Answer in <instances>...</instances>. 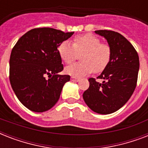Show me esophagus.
<instances>
[{"label": "esophagus", "instance_id": "obj_1", "mask_svg": "<svg viewBox=\"0 0 148 148\" xmlns=\"http://www.w3.org/2000/svg\"><path fill=\"white\" fill-rule=\"evenodd\" d=\"M71 81H79L78 77H73V76L71 77Z\"/></svg>", "mask_w": 148, "mask_h": 148}]
</instances>
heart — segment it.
Listing matches in <instances>:
<instances>
[{"label": "heart", "instance_id": "b5f03b06", "mask_svg": "<svg viewBox=\"0 0 148 148\" xmlns=\"http://www.w3.org/2000/svg\"><path fill=\"white\" fill-rule=\"evenodd\" d=\"M58 51L60 59L71 64L80 54L81 62L74 63L65 68V72L73 77H80L94 73H101L107 68L112 58L110 45L101 43V40L91 34L76 36L72 45L64 40L59 45Z\"/></svg>", "mask_w": 148, "mask_h": 148}]
</instances>
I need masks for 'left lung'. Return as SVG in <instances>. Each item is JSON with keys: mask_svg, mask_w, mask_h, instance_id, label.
<instances>
[{"mask_svg": "<svg viewBox=\"0 0 148 148\" xmlns=\"http://www.w3.org/2000/svg\"><path fill=\"white\" fill-rule=\"evenodd\" d=\"M107 39L112 58L97 79H88L90 86L83 94L89 108L101 114H111L123 107L135 90L139 71V57L134 46L121 34L108 30L95 31Z\"/></svg>", "mask_w": 148, "mask_h": 148, "instance_id": "left-lung-1", "label": "left lung"}]
</instances>
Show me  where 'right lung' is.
<instances>
[{
	"instance_id": "add662e5",
	"label": "right lung",
	"mask_w": 148,
	"mask_h": 148,
	"mask_svg": "<svg viewBox=\"0 0 148 148\" xmlns=\"http://www.w3.org/2000/svg\"><path fill=\"white\" fill-rule=\"evenodd\" d=\"M74 32L38 27L24 34L10 57L9 79L21 103L34 112L51 109L60 98L69 75H60L64 66L58 47ZM48 75V80L45 77Z\"/></svg>"
}]
</instances>
